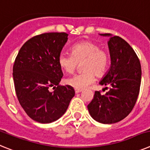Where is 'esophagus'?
<instances>
[{"mask_svg": "<svg viewBox=\"0 0 150 150\" xmlns=\"http://www.w3.org/2000/svg\"><path fill=\"white\" fill-rule=\"evenodd\" d=\"M81 91H82V90H80V89H75V92H76V94L79 93V92H81Z\"/></svg>", "mask_w": 150, "mask_h": 150, "instance_id": "1", "label": "esophagus"}]
</instances>
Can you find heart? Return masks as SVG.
I'll list each match as a JSON object with an SVG mask.
<instances>
[{"label": "heart", "mask_w": 150, "mask_h": 150, "mask_svg": "<svg viewBox=\"0 0 150 150\" xmlns=\"http://www.w3.org/2000/svg\"><path fill=\"white\" fill-rule=\"evenodd\" d=\"M58 62L61 68L67 74H73L81 64L83 72L65 80L66 84L75 89H84L95 81V74L102 76L109 64V55L105 50L91 41H83L73 45L71 55L62 52Z\"/></svg>", "instance_id": "heart-1"}]
</instances>
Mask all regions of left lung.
<instances>
[{
    "label": "left lung",
    "instance_id": "obj_1",
    "mask_svg": "<svg viewBox=\"0 0 150 150\" xmlns=\"http://www.w3.org/2000/svg\"><path fill=\"white\" fill-rule=\"evenodd\" d=\"M108 41L111 65L99 84L109 90L105 95L95 91L92 100L87 106L94 120L103 124H112L126 117L134 107L141 83L140 60L126 41L110 34Z\"/></svg>",
    "mask_w": 150,
    "mask_h": 150
}]
</instances>
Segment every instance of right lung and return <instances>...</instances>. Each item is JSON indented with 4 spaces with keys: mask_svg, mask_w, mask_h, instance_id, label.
<instances>
[{
    "mask_svg": "<svg viewBox=\"0 0 150 150\" xmlns=\"http://www.w3.org/2000/svg\"><path fill=\"white\" fill-rule=\"evenodd\" d=\"M67 36L64 32L34 36L22 46L14 62L13 81L19 104L30 119L40 123L62 117L75 95L73 87L59 86L63 73L58 58ZM50 87L55 91H49Z\"/></svg>",
    "mask_w": 150,
    "mask_h": 150,
    "instance_id": "obj_1",
    "label": "right lung"
}]
</instances>
